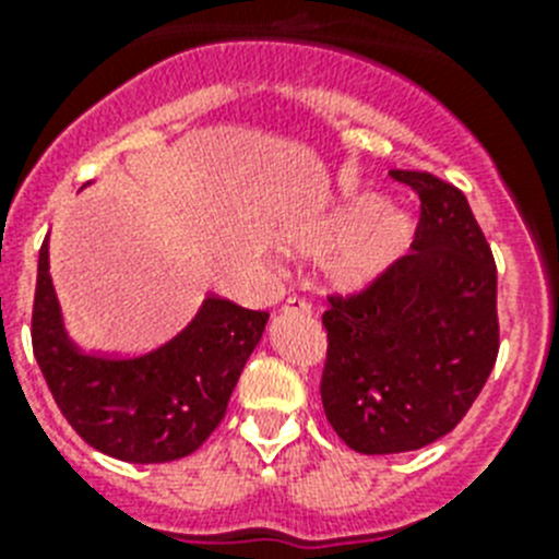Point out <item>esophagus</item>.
Instances as JSON below:
<instances>
[{"label":"esophagus","mask_w":559,"mask_h":559,"mask_svg":"<svg viewBox=\"0 0 559 559\" xmlns=\"http://www.w3.org/2000/svg\"><path fill=\"white\" fill-rule=\"evenodd\" d=\"M285 313H299V316H310V305L305 302V299H296V296H290L288 302L283 305Z\"/></svg>","instance_id":"1"}]
</instances>
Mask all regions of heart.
<instances>
[{
	"label": "heart",
	"mask_w": 559,
	"mask_h": 559,
	"mask_svg": "<svg viewBox=\"0 0 559 559\" xmlns=\"http://www.w3.org/2000/svg\"><path fill=\"white\" fill-rule=\"evenodd\" d=\"M412 237L408 215L383 206L372 192H360L328 215L290 226L285 231V251L319 260L341 245L328 269L330 288L355 296L372 290L400 263Z\"/></svg>",
	"instance_id": "b5f03b06"
}]
</instances>
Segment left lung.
Segmentation results:
<instances>
[{"mask_svg": "<svg viewBox=\"0 0 559 559\" xmlns=\"http://www.w3.org/2000/svg\"><path fill=\"white\" fill-rule=\"evenodd\" d=\"M419 195L412 251L372 290L330 296L322 403L353 451H417L462 423L498 355V276L464 192L392 170Z\"/></svg>", "mask_w": 559, "mask_h": 559, "instance_id": "1", "label": "left lung"}]
</instances>
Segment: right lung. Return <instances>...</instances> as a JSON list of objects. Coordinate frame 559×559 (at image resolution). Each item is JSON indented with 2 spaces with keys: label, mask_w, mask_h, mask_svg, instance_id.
Listing matches in <instances>:
<instances>
[{
  "label": "right lung",
  "mask_w": 559,
  "mask_h": 559,
  "mask_svg": "<svg viewBox=\"0 0 559 559\" xmlns=\"http://www.w3.org/2000/svg\"><path fill=\"white\" fill-rule=\"evenodd\" d=\"M269 313L206 296L162 347L133 358L86 355L63 330L49 243L38 251L33 353L67 423L100 453L133 464L190 456L226 414Z\"/></svg>",
  "instance_id": "obj_1"
}]
</instances>
